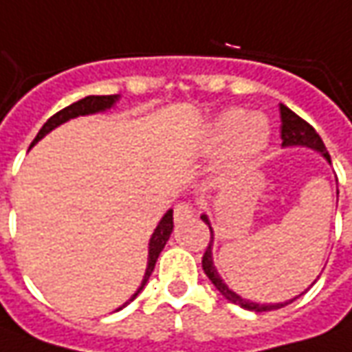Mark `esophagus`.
Returning <instances> with one entry per match:
<instances>
[{"mask_svg": "<svg viewBox=\"0 0 352 352\" xmlns=\"http://www.w3.org/2000/svg\"><path fill=\"white\" fill-rule=\"evenodd\" d=\"M194 206L190 204V201H179L175 206V210H173V213H175V221H184V219L192 217L194 215Z\"/></svg>", "mask_w": 352, "mask_h": 352, "instance_id": "esophagus-1", "label": "esophagus"}]
</instances>
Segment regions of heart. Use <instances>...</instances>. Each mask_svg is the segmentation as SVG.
Returning a JSON list of instances; mask_svg holds the SVG:
<instances>
[{"label":"heart","mask_w":352,"mask_h":352,"mask_svg":"<svg viewBox=\"0 0 352 352\" xmlns=\"http://www.w3.org/2000/svg\"><path fill=\"white\" fill-rule=\"evenodd\" d=\"M234 146H232V156L238 162H250L259 152L267 146L269 141V125L261 116L245 118L244 110H227L223 116L219 118L213 139L215 141H225L230 135L235 133Z\"/></svg>","instance_id":"b5f03b06"}]
</instances>
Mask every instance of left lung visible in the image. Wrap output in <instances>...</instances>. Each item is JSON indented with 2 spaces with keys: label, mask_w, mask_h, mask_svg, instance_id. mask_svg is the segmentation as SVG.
<instances>
[{
  "label": "left lung",
  "mask_w": 352,
  "mask_h": 352,
  "mask_svg": "<svg viewBox=\"0 0 352 352\" xmlns=\"http://www.w3.org/2000/svg\"><path fill=\"white\" fill-rule=\"evenodd\" d=\"M280 118H282V125H280V133H282V146H294V144H303V146H309V148H314V151H318L324 154V158L328 160L331 164V158L328 151H326V144L320 139V135L316 133V129H314L313 125L309 124V122H305L303 118L297 116L294 110H289L284 104H280ZM201 221L206 223V225H210L208 223V217L206 215H201ZM211 232V227H210ZM211 244H213V234H211V240L208 248H206V253H204V257H201V267H204V272L208 274V278L211 280V284L217 287L219 292L223 294V296L227 297L230 303L240 305V307H244L248 311H255V313H263V311H272V309H282L284 305L292 303V301H296L297 297H294L292 301H287V303H276V305H259V303H253V301H248V299H242V297L234 294L232 289H228V286L223 282V280L219 278L217 270L213 267V261H211ZM303 296V294H301Z\"/></svg>",
  "instance_id": "8db88e82"
}]
</instances>
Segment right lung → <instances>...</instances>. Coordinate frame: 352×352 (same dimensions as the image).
I'll list each match as a JSON object with an SVG mask.
<instances>
[{
    "instance_id": "right-lung-1",
    "label": "right lung",
    "mask_w": 352,
    "mask_h": 352,
    "mask_svg": "<svg viewBox=\"0 0 352 352\" xmlns=\"http://www.w3.org/2000/svg\"><path fill=\"white\" fill-rule=\"evenodd\" d=\"M116 100H118V95H89V97L78 100V102H72L70 107L58 110L56 114H53V116L49 118L47 122L43 124V127L39 129V133L36 135V139L32 141V144H36L43 135H47L51 129H55L56 125L65 124L66 120H70V118H76V116H85V114H95V112H100V110H107V108L112 107ZM171 230H173V211L169 210L168 213L162 217L160 225L156 227V230H154V234H152L151 250H148V267H146V272H144L142 284L139 286V289L135 292L133 296H131L129 301H133L135 297L141 294V289L144 287V284H146L148 278H151L152 270H154V267H156V261H158L160 253H162V250H164V245H166V242L169 240ZM129 301H127V303H129Z\"/></svg>"
}]
</instances>
